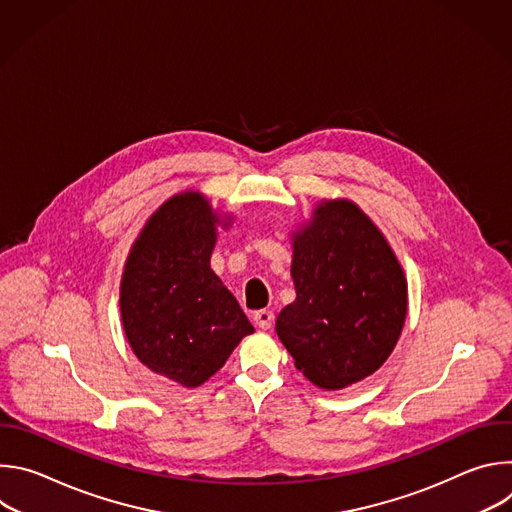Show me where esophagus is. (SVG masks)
Here are the masks:
<instances>
[{
	"instance_id": "34e87169",
	"label": "esophagus",
	"mask_w": 512,
	"mask_h": 512,
	"mask_svg": "<svg viewBox=\"0 0 512 512\" xmlns=\"http://www.w3.org/2000/svg\"><path fill=\"white\" fill-rule=\"evenodd\" d=\"M253 322L261 328V330H269L273 324V312L269 310H259L253 314Z\"/></svg>"
}]
</instances>
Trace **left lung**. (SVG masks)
I'll list each match as a JSON object with an SVG mask.
<instances>
[{
	"label": "left lung",
	"instance_id": "1",
	"mask_svg": "<svg viewBox=\"0 0 512 512\" xmlns=\"http://www.w3.org/2000/svg\"><path fill=\"white\" fill-rule=\"evenodd\" d=\"M296 300L275 332L296 369L338 391L377 373L407 318V279L381 229L348 198L320 200L291 231Z\"/></svg>",
	"mask_w": 512,
	"mask_h": 512
}]
</instances>
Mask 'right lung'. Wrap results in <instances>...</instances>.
I'll return each mask as SVG.
<instances>
[{
	"mask_svg": "<svg viewBox=\"0 0 512 512\" xmlns=\"http://www.w3.org/2000/svg\"><path fill=\"white\" fill-rule=\"evenodd\" d=\"M233 216L198 190L170 196L143 225L125 259L119 310L133 354L156 375L200 387L255 332L212 267L218 227Z\"/></svg>",
	"mask_w": 512,
	"mask_h": 512,
	"instance_id": "obj_1",
	"label": "right lung"
}]
</instances>
